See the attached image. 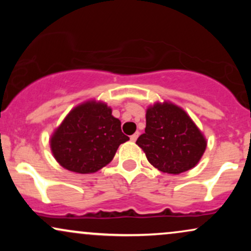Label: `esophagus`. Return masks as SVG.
Here are the masks:
<instances>
[{
	"label": "esophagus",
	"mask_w": 251,
	"mask_h": 251,
	"mask_svg": "<svg viewBox=\"0 0 251 251\" xmlns=\"http://www.w3.org/2000/svg\"><path fill=\"white\" fill-rule=\"evenodd\" d=\"M138 137H139V132H135L134 134H132L131 137H129V139H131V142H135V140L138 139Z\"/></svg>",
	"instance_id": "1"
}]
</instances>
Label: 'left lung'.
Returning <instances> with one entry per match:
<instances>
[{
	"label": "left lung",
	"mask_w": 251,
	"mask_h": 251,
	"mask_svg": "<svg viewBox=\"0 0 251 251\" xmlns=\"http://www.w3.org/2000/svg\"><path fill=\"white\" fill-rule=\"evenodd\" d=\"M155 169L179 175L195 168L206 149V139L183 108L155 102L146 109V127L137 139Z\"/></svg>",
	"instance_id": "8db88e82"
}]
</instances>
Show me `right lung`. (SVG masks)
<instances>
[{
  "mask_svg": "<svg viewBox=\"0 0 251 251\" xmlns=\"http://www.w3.org/2000/svg\"><path fill=\"white\" fill-rule=\"evenodd\" d=\"M105 102L89 100L74 107L50 137V150L62 168L94 174L113 159L129 138Z\"/></svg>",
  "mask_w": 251,
  "mask_h": 251,
  "instance_id": "obj_1",
  "label": "right lung"
}]
</instances>
